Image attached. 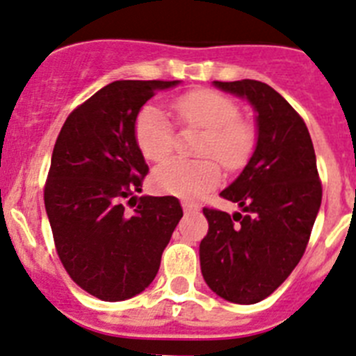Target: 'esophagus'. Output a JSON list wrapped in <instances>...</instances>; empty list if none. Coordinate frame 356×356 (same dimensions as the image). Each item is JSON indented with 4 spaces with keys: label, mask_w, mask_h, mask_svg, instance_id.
<instances>
[{
    "label": "esophagus",
    "mask_w": 356,
    "mask_h": 356,
    "mask_svg": "<svg viewBox=\"0 0 356 356\" xmlns=\"http://www.w3.org/2000/svg\"><path fill=\"white\" fill-rule=\"evenodd\" d=\"M182 209H184V213H197L198 211L190 202H182Z\"/></svg>",
    "instance_id": "34e87169"
}]
</instances>
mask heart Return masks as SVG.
<instances>
[{"label": "heart", "instance_id": "heart-1", "mask_svg": "<svg viewBox=\"0 0 356 356\" xmlns=\"http://www.w3.org/2000/svg\"><path fill=\"white\" fill-rule=\"evenodd\" d=\"M172 108L182 124L206 129L200 156L220 159L229 170L246 165L255 145V133L250 124L239 120V108L232 99L214 90H193L175 99ZM134 142L149 161H161L170 154L174 127L161 106L150 102L140 110L134 120ZM220 181L222 170L213 159H168L152 174L159 191L190 200L204 197Z\"/></svg>", "mask_w": 356, "mask_h": 356}]
</instances>
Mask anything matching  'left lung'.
<instances>
[{
	"mask_svg": "<svg viewBox=\"0 0 356 356\" xmlns=\"http://www.w3.org/2000/svg\"><path fill=\"white\" fill-rule=\"evenodd\" d=\"M213 85L252 106L257 142L241 174L220 193L245 214L204 209L209 230L198 248L200 270L218 296L252 305L302 259L321 207V182L309 129L277 90L255 79Z\"/></svg>",
	"mask_w": 356,
	"mask_h": 356,
	"instance_id": "1",
	"label": "left lung"
}]
</instances>
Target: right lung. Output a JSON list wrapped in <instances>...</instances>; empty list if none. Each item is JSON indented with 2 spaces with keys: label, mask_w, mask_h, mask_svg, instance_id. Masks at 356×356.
<instances>
[{
  "label": "right lung",
  "mask_w": 356,
  "mask_h": 356,
  "mask_svg": "<svg viewBox=\"0 0 356 356\" xmlns=\"http://www.w3.org/2000/svg\"><path fill=\"white\" fill-rule=\"evenodd\" d=\"M181 81H113L76 108L54 143L44 190L63 268L102 302H122L150 286L182 218L175 197L143 195L149 172L134 142V120L156 92Z\"/></svg>",
  "instance_id": "add662e5"
}]
</instances>
